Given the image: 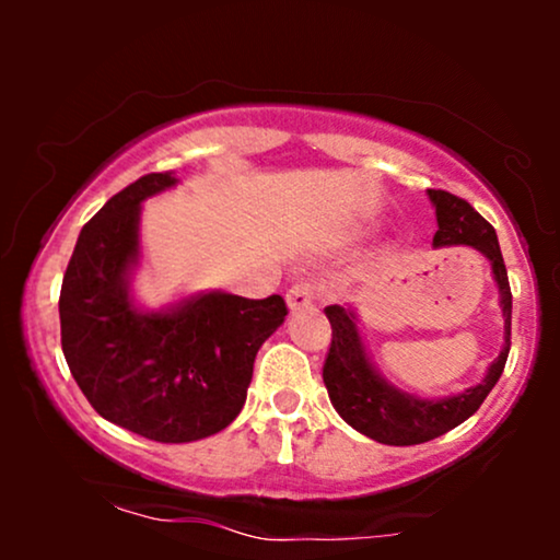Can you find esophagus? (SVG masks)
Segmentation results:
<instances>
[{"instance_id":"esophagus-1","label":"esophagus","mask_w":560,"mask_h":560,"mask_svg":"<svg viewBox=\"0 0 560 560\" xmlns=\"http://www.w3.org/2000/svg\"><path fill=\"white\" fill-rule=\"evenodd\" d=\"M313 298H316V288L311 282H298L288 290V308L290 311H303L313 305Z\"/></svg>"}]
</instances>
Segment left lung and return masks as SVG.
Here are the masks:
<instances>
[{"label": "left lung", "mask_w": 560, "mask_h": 560, "mask_svg": "<svg viewBox=\"0 0 560 560\" xmlns=\"http://www.w3.org/2000/svg\"><path fill=\"white\" fill-rule=\"evenodd\" d=\"M428 196H431L435 217H439V232L433 236L435 247L466 244V247L479 249L492 262L494 280L500 285L504 347L477 387L456 397H446V400H420L416 395L387 385L374 372L362 347L354 313L343 305H326L324 313L331 324V347H328L324 362V382L331 405L351 428L374 441L387 443V446H416V443L433 441L448 433L451 428L462 425L492 393L510 354L512 293L494 226L479 211H474L469 201L448 194V190L431 188Z\"/></svg>", "instance_id": "left-lung-1"}]
</instances>
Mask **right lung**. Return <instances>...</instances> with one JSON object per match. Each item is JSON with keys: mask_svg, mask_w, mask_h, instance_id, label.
I'll use <instances>...</instances> for the list:
<instances>
[{"mask_svg": "<svg viewBox=\"0 0 560 560\" xmlns=\"http://www.w3.org/2000/svg\"><path fill=\"white\" fill-rule=\"evenodd\" d=\"M150 173L112 196L89 224L60 288V343L98 416L158 443L213 435L240 416L262 343L288 316L280 295L209 293L173 311L140 313L127 290L140 203L171 188Z\"/></svg>", "mask_w": 560, "mask_h": 560, "instance_id": "add662e5", "label": "right lung"}]
</instances>
